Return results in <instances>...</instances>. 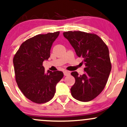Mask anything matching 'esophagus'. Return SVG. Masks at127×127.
Segmentation results:
<instances>
[{
	"label": "esophagus",
	"mask_w": 127,
	"mask_h": 127,
	"mask_svg": "<svg viewBox=\"0 0 127 127\" xmlns=\"http://www.w3.org/2000/svg\"><path fill=\"white\" fill-rule=\"evenodd\" d=\"M63 73H64V76H68V75H69L70 74V72H68V71H67V70L64 71Z\"/></svg>",
	"instance_id": "34e87169"
}]
</instances>
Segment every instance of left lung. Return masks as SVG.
I'll return each instance as SVG.
<instances>
[{"label":"left lung","mask_w":127,"mask_h":127,"mask_svg":"<svg viewBox=\"0 0 127 127\" xmlns=\"http://www.w3.org/2000/svg\"><path fill=\"white\" fill-rule=\"evenodd\" d=\"M63 35L75 49L79 57L85 63V73L77 72L71 75L75 83L70 89L74 98L81 101H90L97 97L104 88L111 71L109 49L103 40L94 33L81 31H68Z\"/></svg>","instance_id":"8db88e82"}]
</instances>
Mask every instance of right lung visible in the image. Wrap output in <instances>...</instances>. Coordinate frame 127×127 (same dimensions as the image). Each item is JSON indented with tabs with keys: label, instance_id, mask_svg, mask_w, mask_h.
Here are the masks:
<instances>
[{
	"label": "right lung",
	"instance_id": "obj_1",
	"mask_svg": "<svg viewBox=\"0 0 127 127\" xmlns=\"http://www.w3.org/2000/svg\"><path fill=\"white\" fill-rule=\"evenodd\" d=\"M60 32L37 34L23 42L13 59L15 80L26 97L42 104L53 98L57 84L63 77L61 71L45 72L43 62L50 57L53 42Z\"/></svg>",
	"mask_w": 127,
	"mask_h": 127
}]
</instances>
